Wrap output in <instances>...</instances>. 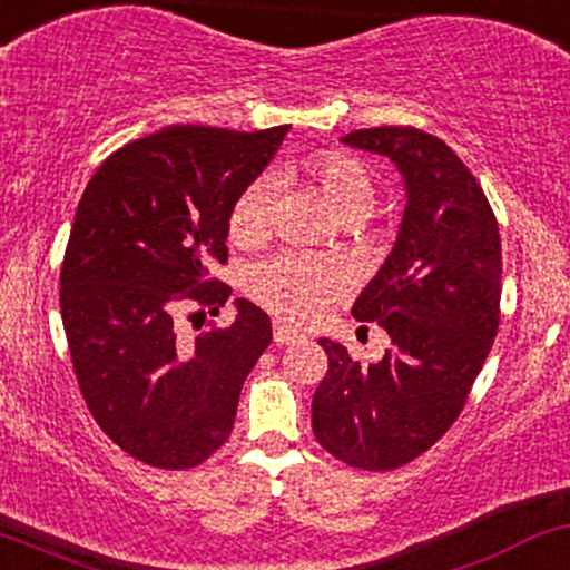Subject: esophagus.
Returning a JSON list of instances; mask_svg holds the SVG:
<instances>
[{"label": "esophagus", "instance_id": "1", "mask_svg": "<svg viewBox=\"0 0 570 570\" xmlns=\"http://www.w3.org/2000/svg\"><path fill=\"white\" fill-rule=\"evenodd\" d=\"M273 341H275V346H292V343L303 341V333H297V330L289 327V324L275 322L273 324Z\"/></svg>", "mask_w": 570, "mask_h": 570}]
</instances>
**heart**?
Returning <instances> with one entry per match:
<instances>
[{
  "label": "heart",
  "mask_w": 570,
  "mask_h": 570,
  "mask_svg": "<svg viewBox=\"0 0 570 570\" xmlns=\"http://www.w3.org/2000/svg\"><path fill=\"white\" fill-rule=\"evenodd\" d=\"M289 178H308L330 208L346 222H360L376 205V178L352 154L322 151L289 167ZM271 178L259 175L235 197L229 208V237L240 246H256L271 229ZM346 286V273L333 259L305 252H281L248 273V292L256 303L292 322H311Z\"/></svg>",
  "instance_id": "b5f03b06"
}]
</instances>
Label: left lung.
<instances>
[{"mask_svg":"<svg viewBox=\"0 0 570 570\" xmlns=\"http://www.w3.org/2000/svg\"><path fill=\"white\" fill-rule=\"evenodd\" d=\"M341 140L390 156L409 203L395 248L352 308L354 318L386 330L390 348L365 365L322 337L330 365L311 422L333 458L392 471L452 428L490 354L500 324V235L473 173L435 135L376 127Z\"/></svg>","mask_w":570,"mask_h":570,"instance_id":"1","label":"left lung"}]
</instances>
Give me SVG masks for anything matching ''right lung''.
I'll return each instance as SVG.
<instances>
[{
  "label": "right lung",
  "mask_w": 570,
  "mask_h": 570,
  "mask_svg": "<svg viewBox=\"0 0 570 570\" xmlns=\"http://www.w3.org/2000/svg\"><path fill=\"white\" fill-rule=\"evenodd\" d=\"M289 127H165L91 175L61 265V322L80 395L116 446L167 471L205 462L233 433L243 381L271 346V316L235 299V322L194 341L175 318L218 314L233 289L229 208Z\"/></svg>",
  "instance_id": "add662e5"
}]
</instances>
